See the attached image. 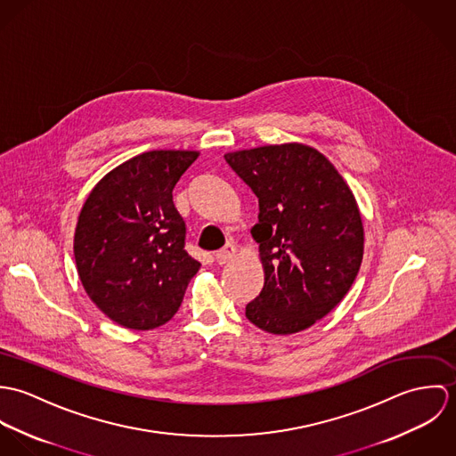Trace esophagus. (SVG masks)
<instances>
[{
	"label": "esophagus",
	"instance_id": "34e87169",
	"mask_svg": "<svg viewBox=\"0 0 456 456\" xmlns=\"http://www.w3.org/2000/svg\"><path fill=\"white\" fill-rule=\"evenodd\" d=\"M235 255H237V246L232 244V242H228L223 249H219V251L216 253V260H217L219 265H224V263L233 260Z\"/></svg>",
	"mask_w": 456,
	"mask_h": 456
}]
</instances>
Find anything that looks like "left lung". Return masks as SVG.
Returning a JSON list of instances; mask_svg holds the SVG:
<instances>
[{"label":"left lung","mask_w":456,"mask_h":456,"mask_svg":"<svg viewBox=\"0 0 456 456\" xmlns=\"http://www.w3.org/2000/svg\"><path fill=\"white\" fill-rule=\"evenodd\" d=\"M260 201L253 239L265 284L246 318L273 335L314 325L346 297L363 258V223L337 168L304 143L224 154Z\"/></svg>","instance_id":"1"}]
</instances>
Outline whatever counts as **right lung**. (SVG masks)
Listing matches in <instances>:
<instances>
[{
	"label": "right lung",
	"mask_w": 456,
	"mask_h": 456,
	"mask_svg": "<svg viewBox=\"0 0 456 456\" xmlns=\"http://www.w3.org/2000/svg\"><path fill=\"white\" fill-rule=\"evenodd\" d=\"M196 151H149L110 170L78 214L73 255L93 304L131 330L165 325L179 311L200 261L172 191Z\"/></svg>",
	"instance_id": "obj_1"
}]
</instances>
